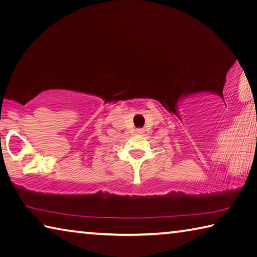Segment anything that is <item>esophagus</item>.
<instances>
[{
	"mask_svg": "<svg viewBox=\"0 0 257 257\" xmlns=\"http://www.w3.org/2000/svg\"><path fill=\"white\" fill-rule=\"evenodd\" d=\"M136 133L137 134H143V133H144V130H143V129H137Z\"/></svg>",
	"mask_w": 257,
	"mask_h": 257,
	"instance_id": "1",
	"label": "esophagus"
}]
</instances>
